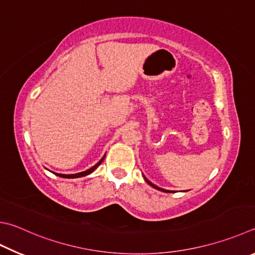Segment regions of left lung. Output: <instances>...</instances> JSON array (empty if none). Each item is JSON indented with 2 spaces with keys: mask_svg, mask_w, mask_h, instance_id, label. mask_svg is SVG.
<instances>
[{
  "mask_svg": "<svg viewBox=\"0 0 255 255\" xmlns=\"http://www.w3.org/2000/svg\"><path fill=\"white\" fill-rule=\"evenodd\" d=\"M143 179L146 180L148 185H150L151 187H154V188H156V189H158V191H160V192H165V193H169V192H172V191H167V189H164V188H160V187H158V186H156L155 184H152L151 182H149V180H148V179L145 177V176H143Z\"/></svg>",
  "mask_w": 255,
  "mask_h": 255,
  "instance_id": "1",
  "label": "left lung"
}]
</instances>
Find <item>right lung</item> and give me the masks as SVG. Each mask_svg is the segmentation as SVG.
<instances>
[{
  "mask_svg": "<svg viewBox=\"0 0 255 255\" xmlns=\"http://www.w3.org/2000/svg\"><path fill=\"white\" fill-rule=\"evenodd\" d=\"M105 157H106V155H105V156L103 157V158H101L95 166H92L91 168L85 170V172L77 173V174H58V173H54V174L57 175V176H60V177H63V178H78V177H83V176H87V175L91 174L92 172H95V170H96L97 168H98V166H99L101 163H103L104 159H105ZM52 173H53V172H52Z\"/></svg>",
  "mask_w": 255,
  "mask_h": 255,
  "instance_id": "obj_1",
  "label": "right lung"
}]
</instances>
